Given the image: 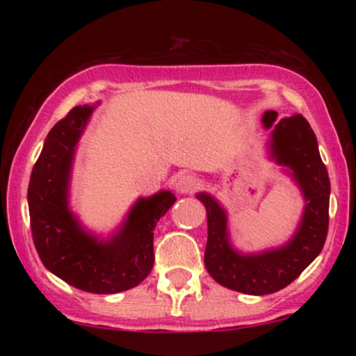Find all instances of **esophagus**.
I'll list each match as a JSON object with an SVG mask.
<instances>
[{"instance_id": "esophagus-1", "label": "esophagus", "mask_w": 356, "mask_h": 356, "mask_svg": "<svg viewBox=\"0 0 356 356\" xmlns=\"http://www.w3.org/2000/svg\"><path fill=\"white\" fill-rule=\"evenodd\" d=\"M175 189L181 194H192L197 189V179L192 174H182L179 175L177 181H175Z\"/></svg>"}]
</instances>
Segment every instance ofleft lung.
<instances>
[{"mask_svg":"<svg viewBox=\"0 0 356 356\" xmlns=\"http://www.w3.org/2000/svg\"><path fill=\"white\" fill-rule=\"evenodd\" d=\"M276 117L275 110L264 113V127L275 124ZM271 154L277 164L293 170L306 201L300 227L286 246L263 254H239L227 239L226 212L211 195L197 194L207 211L204 252L207 271L219 284L256 296L271 295L293 283L320 254L328 234V170L320 157L316 136L301 113L277 122L271 136Z\"/></svg>","mask_w":356,"mask_h":356,"instance_id":"1","label":"left lung"}]
</instances>
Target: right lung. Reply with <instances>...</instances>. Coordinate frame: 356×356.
<instances>
[{
	"instance_id": "right-lung-1",
	"label": "right lung",
	"mask_w": 356,
	"mask_h": 356,
	"mask_svg": "<svg viewBox=\"0 0 356 356\" xmlns=\"http://www.w3.org/2000/svg\"><path fill=\"white\" fill-rule=\"evenodd\" d=\"M93 107H73L48 134L28 186L31 234L44 268L65 283L95 295L134 288L154 266V229L170 209L169 191L138 199L122 229L99 241L80 227L68 209V179L75 145Z\"/></svg>"
}]
</instances>
